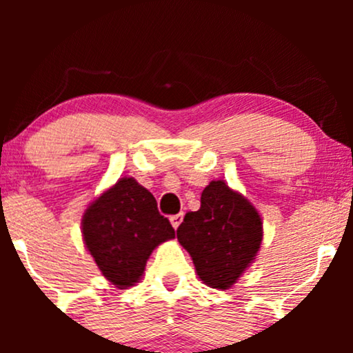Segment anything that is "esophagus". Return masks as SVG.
Returning a JSON list of instances; mask_svg holds the SVG:
<instances>
[{
	"label": "esophagus",
	"instance_id": "obj_1",
	"mask_svg": "<svg viewBox=\"0 0 353 353\" xmlns=\"http://www.w3.org/2000/svg\"><path fill=\"white\" fill-rule=\"evenodd\" d=\"M182 219H184V214H176V216H172L171 217V224H172V228L174 229H177L181 225V222H182Z\"/></svg>",
	"mask_w": 353,
	"mask_h": 353
}]
</instances>
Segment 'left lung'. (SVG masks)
<instances>
[{"instance_id": "8db88e82", "label": "left lung", "mask_w": 353, "mask_h": 353, "mask_svg": "<svg viewBox=\"0 0 353 353\" xmlns=\"http://www.w3.org/2000/svg\"><path fill=\"white\" fill-rule=\"evenodd\" d=\"M257 209L224 181L202 190L201 209L185 214L177 241L192 257L199 279L212 289H230L261 249Z\"/></svg>"}]
</instances>
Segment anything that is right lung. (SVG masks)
Here are the masks:
<instances>
[{"mask_svg": "<svg viewBox=\"0 0 353 353\" xmlns=\"http://www.w3.org/2000/svg\"><path fill=\"white\" fill-rule=\"evenodd\" d=\"M81 228L89 254L117 289L139 282L152 250L176 236L152 194L132 177H123L92 201Z\"/></svg>", "mask_w": 353, "mask_h": 353, "instance_id": "1", "label": "right lung"}]
</instances>
